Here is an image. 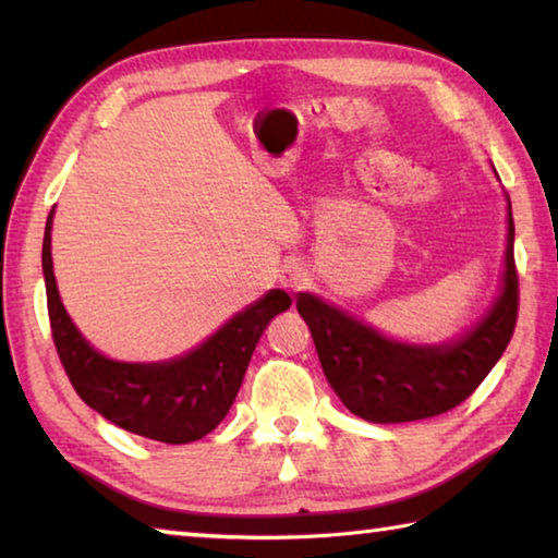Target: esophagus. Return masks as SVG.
Listing matches in <instances>:
<instances>
[{"label":"esophagus","mask_w":558,"mask_h":558,"mask_svg":"<svg viewBox=\"0 0 558 558\" xmlns=\"http://www.w3.org/2000/svg\"><path fill=\"white\" fill-rule=\"evenodd\" d=\"M282 286L290 288L292 292L298 290H305L310 286V276L307 270L302 266H288L286 270H282Z\"/></svg>","instance_id":"1"}]
</instances>
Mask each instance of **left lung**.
I'll return each instance as SVG.
<instances>
[{"mask_svg":"<svg viewBox=\"0 0 558 558\" xmlns=\"http://www.w3.org/2000/svg\"><path fill=\"white\" fill-rule=\"evenodd\" d=\"M509 211L505 290L468 337L442 347H409L300 292L298 313L317 347L329 386L349 411L372 423L433 418L475 393L509 344L519 313L514 219Z\"/></svg>","mask_w":558,"mask_h":558,"instance_id":"8db88e82","label":"left lung"}]
</instances>
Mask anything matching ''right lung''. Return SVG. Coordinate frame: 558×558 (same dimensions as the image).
I'll use <instances>...</instances> for the list:
<instances>
[{
  "mask_svg": "<svg viewBox=\"0 0 558 558\" xmlns=\"http://www.w3.org/2000/svg\"><path fill=\"white\" fill-rule=\"evenodd\" d=\"M51 221L46 219L41 266L56 352L75 393L116 426L149 440L182 446L204 438L226 418L245 369L270 319L286 313L290 295L270 290L245 307L192 354L162 364H122L98 354L61 305L51 263Z\"/></svg>",
  "mask_w": 558,
  "mask_h": 558,
  "instance_id": "obj_1",
  "label": "right lung"
}]
</instances>
